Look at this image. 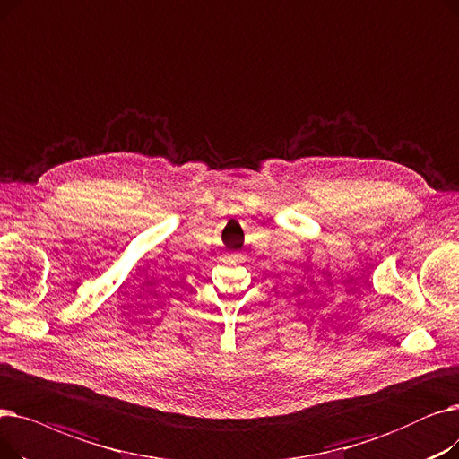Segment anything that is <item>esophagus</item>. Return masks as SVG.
Instances as JSON below:
<instances>
[{
    "label": "esophagus",
    "instance_id": "1",
    "mask_svg": "<svg viewBox=\"0 0 459 459\" xmlns=\"http://www.w3.org/2000/svg\"><path fill=\"white\" fill-rule=\"evenodd\" d=\"M233 255H235V254H233Z\"/></svg>",
    "mask_w": 459,
    "mask_h": 459
}]
</instances>
